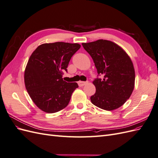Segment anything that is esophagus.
Masks as SVG:
<instances>
[{
    "label": "esophagus",
    "instance_id": "obj_1",
    "mask_svg": "<svg viewBox=\"0 0 158 158\" xmlns=\"http://www.w3.org/2000/svg\"><path fill=\"white\" fill-rule=\"evenodd\" d=\"M88 82H83V81H80L78 82V85L80 87H82L85 84H86Z\"/></svg>",
    "mask_w": 158,
    "mask_h": 158
}]
</instances>
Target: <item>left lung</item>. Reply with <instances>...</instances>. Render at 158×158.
I'll return each instance as SVG.
<instances>
[{
  "label": "left lung",
  "instance_id": "left-lung-1",
  "mask_svg": "<svg viewBox=\"0 0 158 158\" xmlns=\"http://www.w3.org/2000/svg\"><path fill=\"white\" fill-rule=\"evenodd\" d=\"M82 46L92 56L98 74L93 82L96 91L91 102L106 111L120 107L135 87V72L131 58L121 47L108 40L84 43ZM101 75L102 79L98 78Z\"/></svg>",
  "mask_w": 158,
  "mask_h": 158
}]
</instances>
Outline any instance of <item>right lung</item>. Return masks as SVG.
Masks as SVG:
<instances>
[{
	"mask_svg": "<svg viewBox=\"0 0 158 158\" xmlns=\"http://www.w3.org/2000/svg\"><path fill=\"white\" fill-rule=\"evenodd\" d=\"M80 48L78 44H44L30 56L24 73L25 85L32 101L42 111L53 113L68 106L78 85L65 82L62 74L67 72L71 57Z\"/></svg>",
	"mask_w": 158,
	"mask_h": 158,
	"instance_id": "add662e5",
	"label": "right lung"
}]
</instances>
